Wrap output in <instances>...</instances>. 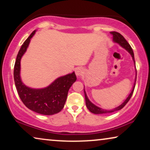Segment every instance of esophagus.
<instances>
[{
  "mask_svg": "<svg viewBox=\"0 0 150 150\" xmlns=\"http://www.w3.org/2000/svg\"><path fill=\"white\" fill-rule=\"evenodd\" d=\"M75 73H76V75L77 76L80 77V76H81L83 74L84 71H83V68H81V67H78V68L76 69Z\"/></svg>",
  "mask_w": 150,
  "mask_h": 150,
  "instance_id": "1",
  "label": "esophagus"
}]
</instances>
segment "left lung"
I'll return each mask as SVG.
<instances>
[{"label": "left lung", "instance_id": "1", "mask_svg": "<svg viewBox=\"0 0 150 150\" xmlns=\"http://www.w3.org/2000/svg\"><path fill=\"white\" fill-rule=\"evenodd\" d=\"M110 33H111L112 35V36H113V41H114V42H116V43H118V44H120V46H122L123 48H124L125 49H126V50L128 51V52L131 54V56H132V59H133V61H134V62L135 63L134 58V52H133V50H132V48H131L130 45L128 44V42L126 40V39H125L124 37L122 35H121L120 33H117V32L111 31V32H110ZM136 80H137V77H136V79H135V83H136ZM134 87H135V83H134V87H133V89L132 90V91H131L130 95L128 96V97L126 98V100H125V101L123 102V103L121 104L120 106H119L118 107L114 108V109H112V110H104V109H102V108H100L99 107H98V106H96V105H94V104L93 103H91V102L89 101V100L88 99L87 94H86L85 91L86 106H87L88 109L89 110V111H91V112H93V113H94V114L109 113V112H112L117 111V110H119L122 109V108H124L125 105H126V104L128 103V101L130 100V99L131 98V97H132L133 92H134Z\"/></svg>", "mask_w": 150, "mask_h": 150}]
</instances>
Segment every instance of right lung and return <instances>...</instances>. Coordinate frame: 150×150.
<instances>
[{
    "instance_id": "add662e5",
    "label": "right lung",
    "mask_w": 150,
    "mask_h": 150,
    "mask_svg": "<svg viewBox=\"0 0 150 150\" xmlns=\"http://www.w3.org/2000/svg\"><path fill=\"white\" fill-rule=\"evenodd\" d=\"M34 30L22 45L14 65L15 85L22 102L28 108L38 113L51 115L58 113L64 107L69 88L76 81L74 72L59 77L50 85L44 89H35L26 87L20 79V60L26 52Z\"/></svg>"
}]
</instances>
